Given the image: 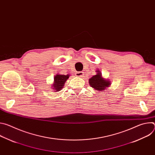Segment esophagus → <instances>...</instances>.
Listing matches in <instances>:
<instances>
[{"instance_id": "1", "label": "esophagus", "mask_w": 155, "mask_h": 155, "mask_svg": "<svg viewBox=\"0 0 155 155\" xmlns=\"http://www.w3.org/2000/svg\"><path fill=\"white\" fill-rule=\"evenodd\" d=\"M75 75L78 77H81V78H83L84 76V72H76V74Z\"/></svg>"}]
</instances>
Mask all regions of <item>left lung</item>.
Returning <instances> with one entry per match:
<instances>
[{
  "label": "left lung",
  "mask_w": 155,
  "mask_h": 155,
  "mask_svg": "<svg viewBox=\"0 0 155 155\" xmlns=\"http://www.w3.org/2000/svg\"><path fill=\"white\" fill-rule=\"evenodd\" d=\"M96 75L93 76L89 80L90 85L97 91H102L107 89L111 84V83L108 80H105L102 77V74L99 71H96Z\"/></svg>",
  "instance_id": "1"
}]
</instances>
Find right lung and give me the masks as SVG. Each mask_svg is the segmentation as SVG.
<instances>
[{"mask_svg":"<svg viewBox=\"0 0 155 155\" xmlns=\"http://www.w3.org/2000/svg\"><path fill=\"white\" fill-rule=\"evenodd\" d=\"M69 74L68 75H62V74H57L54 76V83L53 84V88L55 92L61 91L64 85L65 84V82L69 77Z\"/></svg>","mask_w":155,"mask_h":155,"instance_id":"add662e5","label":"right lung"}]
</instances>
